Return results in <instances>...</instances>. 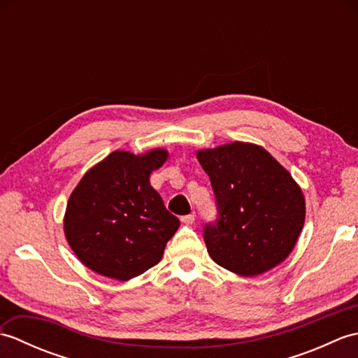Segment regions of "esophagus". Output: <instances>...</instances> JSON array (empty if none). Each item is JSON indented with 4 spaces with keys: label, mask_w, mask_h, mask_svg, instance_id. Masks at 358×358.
Returning <instances> with one entry per match:
<instances>
[{
    "label": "esophagus",
    "mask_w": 358,
    "mask_h": 358,
    "mask_svg": "<svg viewBox=\"0 0 358 358\" xmlns=\"http://www.w3.org/2000/svg\"><path fill=\"white\" fill-rule=\"evenodd\" d=\"M181 222H183L185 224H192L195 222V215L194 214L183 215V217H181Z\"/></svg>",
    "instance_id": "esophagus-1"
}]
</instances>
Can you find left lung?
Returning a JSON list of instances; mask_svg holds the SVG:
<instances>
[{
  "label": "left lung",
  "mask_w": 358,
  "mask_h": 358,
  "mask_svg": "<svg viewBox=\"0 0 358 358\" xmlns=\"http://www.w3.org/2000/svg\"><path fill=\"white\" fill-rule=\"evenodd\" d=\"M196 158L217 200V220L203 227L212 260L243 277L275 268L305 223V196L291 173L250 143L203 149Z\"/></svg>",
  "instance_id": "1"
}]
</instances>
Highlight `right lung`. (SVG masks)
Here are the masks:
<instances>
[{"instance_id":"1","label":"right lung","mask_w":358,"mask_h":358,"mask_svg":"<svg viewBox=\"0 0 358 358\" xmlns=\"http://www.w3.org/2000/svg\"><path fill=\"white\" fill-rule=\"evenodd\" d=\"M167 159L164 149L134 155L115 150L86 172L67 203V243L89 269L120 281L162 260L180 220L149 183Z\"/></svg>"}]
</instances>
